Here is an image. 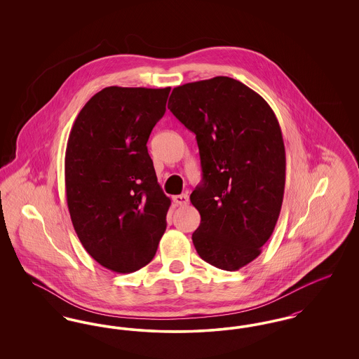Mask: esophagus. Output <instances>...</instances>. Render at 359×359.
Listing matches in <instances>:
<instances>
[{
    "label": "esophagus",
    "mask_w": 359,
    "mask_h": 359,
    "mask_svg": "<svg viewBox=\"0 0 359 359\" xmlns=\"http://www.w3.org/2000/svg\"><path fill=\"white\" fill-rule=\"evenodd\" d=\"M173 202L177 205H186L189 202V198H188L187 194H182V195H176L173 198Z\"/></svg>",
    "instance_id": "1"
}]
</instances>
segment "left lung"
Masks as SVG:
<instances>
[{
	"instance_id": "left-lung-1",
	"label": "left lung",
	"mask_w": 359,
	"mask_h": 359,
	"mask_svg": "<svg viewBox=\"0 0 359 359\" xmlns=\"http://www.w3.org/2000/svg\"><path fill=\"white\" fill-rule=\"evenodd\" d=\"M168 109L199 147L203 180L189 196L201 214L194 246L205 262L238 271L259 256L283 205L278 121L259 94L229 76L175 87Z\"/></svg>"
}]
</instances>
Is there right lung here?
Instances as JSON below:
<instances>
[{
    "mask_svg": "<svg viewBox=\"0 0 359 359\" xmlns=\"http://www.w3.org/2000/svg\"><path fill=\"white\" fill-rule=\"evenodd\" d=\"M171 87H104L69 132L65 180L69 217L103 268L132 273L152 261L171 199L157 182L147 142Z\"/></svg>",
    "mask_w": 359,
    "mask_h": 359,
    "instance_id": "obj_1",
    "label": "right lung"
}]
</instances>
